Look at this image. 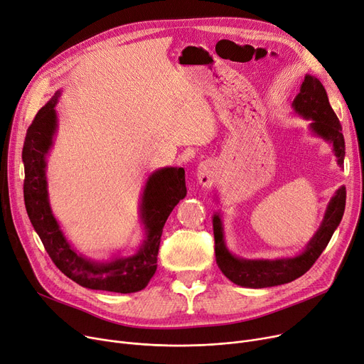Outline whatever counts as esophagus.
<instances>
[{
	"instance_id": "1",
	"label": "esophagus",
	"mask_w": 364,
	"mask_h": 364,
	"mask_svg": "<svg viewBox=\"0 0 364 364\" xmlns=\"http://www.w3.org/2000/svg\"><path fill=\"white\" fill-rule=\"evenodd\" d=\"M214 180V169L213 166L209 164H200L199 168H198V181L202 184V186H208L211 184Z\"/></svg>"
}]
</instances>
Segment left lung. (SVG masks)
<instances>
[{"label": "left lung", "instance_id": "left-lung-1", "mask_svg": "<svg viewBox=\"0 0 364 364\" xmlns=\"http://www.w3.org/2000/svg\"><path fill=\"white\" fill-rule=\"evenodd\" d=\"M295 110L305 118L313 119L311 129L317 136L326 139L333 144V151L338 164L343 165L346 156V141L342 136V127L336 113L333 112L328 94L321 82L314 76L307 75L301 85V91L294 100ZM347 190L341 187L332 198L321 227L299 257L277 261H246L235 258L227 251L223 239V227L218 215L214 217V239H215V258L223 274L233 283L246 286V288H269L283 283H289L304 273H307L317 258L328 246L335 228L339 225L343 209H346Z\"/></svg>", "mask_w": 364, "mask_h": 364}]
</instances>
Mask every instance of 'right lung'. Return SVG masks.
<instances>
[{
	"mask_svg": "<svg viewBox=\"0 0 364 364\" xmlns=\"http://www.w3.org/2000/svg\"><path fill=\"white\" fill-rule=\"evenodd\" d=\"M57 92L35 114L28 128L22 158L25 164L23 196L29 220L40 236L47 254L63 274L88 289L131 294L144 289L158 267V252L164 225L174 206L186 198L183 168H164L151 174L143 193L141 215L146 224V240L140 251L128 258L97 264L70 250L59 224L54 220L46 181V153L55 129Z\"/></svg>",
	"mask_w": 364,
	"mask_h": 364,
	"instance_id": "1",
	"label": "right lung"
}]
</instances>
